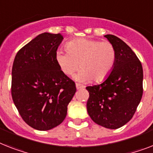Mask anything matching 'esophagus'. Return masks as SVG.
<instances>
[{
  "instance_id": "esophagus-1",
  "label": "esophagus",
  "mask_w": 153,
  "mask_h": 153,
  "mask_svg": "<svg viewBox=\"0 0 153 153\" xmlns=\"http://www.w3.org/2000/svg\"><path fill=\"white\" fill-rule=\"evenodd\" d=\"M76 89H77V90H79V89H81V88H84V86H82L81 84H78V83H76Z\"/></svg>"
}]
</instances>
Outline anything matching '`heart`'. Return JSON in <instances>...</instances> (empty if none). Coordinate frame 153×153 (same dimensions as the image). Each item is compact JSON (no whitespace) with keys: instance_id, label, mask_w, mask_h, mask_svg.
<instances>
[{"instance_id":"b5f03b06","label":"heart","mask_w":153,"mask_h":153,"mask_svg":"<svg viewBox=\"0 0 153 153\" xmlns=\"http://www.w3.org/2000/svg\"><path fill=\"white\" fill-rule=\"evenodd\" d=\"M66 51L55 53V62L66 76H71L79 66L76 76L79 81L104 80L111 74L117 61V51L111 43L88 38H78L65 45Z\"/></svg>"}]
</instances>
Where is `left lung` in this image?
Returning <instances> with one entry per match:
<instances>
[{
  "instance_id": "1",
  "label": "left lung",
  "mask_w": 153,
  "mask_h": 153,
  "mask_svg": "<svg viewBox=\"0 0 153 153\" xmlns=\"http://www.w3.org/2000/svg\"><path fill=\"white\" fill-rule=\"evenodd\" d=\"M114 46L117 61L103 83L88 86V113L97 124L117 129L129 122L139 105L143 93V69L131 48L119 37L105 36Z\"/></svg>"
}]
</instances>
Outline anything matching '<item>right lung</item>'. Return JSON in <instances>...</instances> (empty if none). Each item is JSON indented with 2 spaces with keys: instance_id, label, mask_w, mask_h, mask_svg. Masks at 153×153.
Here are the masks:
<instances>
[{
  "instance_id": "add662e5",
  "label": "right lung",
  "mask_w": 153,
  "mask_h": 153,
  "mask_svg": "<svg viewBox=\"0 0 153 153\" xmlns=\"http://www.w3.org/2000/svg\"><path fill=\"white\" fill-rule=\"evenodd\" d=\"M62 40L60 33L40 34L18 51L12 65L14 104L22 120L38 131H48L62 123L76 91L74 81L55 62Z\"/></svg>"
}]
</instances>
